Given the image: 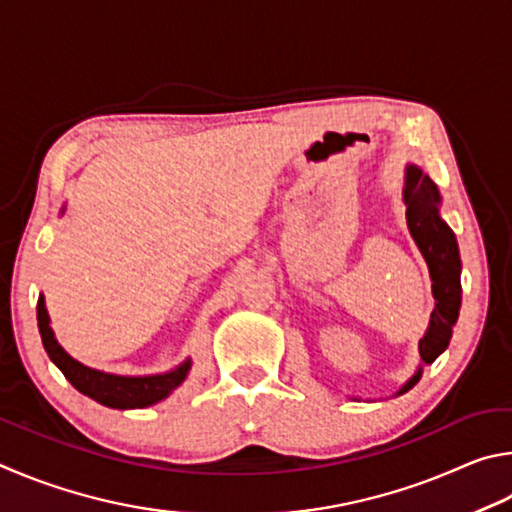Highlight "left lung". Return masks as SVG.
Returning a JSON list of instances; mask_svg holds the SVG:
<instances>
[{"label": "left lung", "mask_w": 512, "mask_h": 512, "mask_svg": "<svg viewBox=\"0 0 512 512\" xmlns=\"http://www.w3.org/2000/svg\"><path fill=\"white\" fill-rule=\"evenodd\" d=\"M402 200L407 206V227L411 238L423 254L432 276V294L436 308L429 319L425 337L420 339V360L432 364L452 339V328L461 310V256L454 231L441 215V193L436 184L418 166L409 164L405 173ZM423 375V366L402 384L400 393H407Z\"/></svg>", "instance_id": "obj_1"}]
</instances>
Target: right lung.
Returning a JSON list of instances; mask_svg holds the SVG:
<instances>
[{
    "instance_id": "obj_1",
    "label": "right lung",
    "mask_w": 512,
    "mask_h": 512,
    "mask_svg": "<svg viewBox=\"0 0 512 512\" xmlns=\"http://www.w3.org/2000/svg\"><path fill=\"white\" fill-rule=\"evenodd\" d=\"M38 328L44 351H47L51 362L58 366L62 375L74 384V389L112 409H143L155 405V402L168 398L186 380L188 371H191V357L175 366L173 371L157 375H114L89 369V366L74 360L58 344V339L53 337V330L49 326V312L44 308L42 294L38 299Z\"/></svg>"
}]
</instances>
